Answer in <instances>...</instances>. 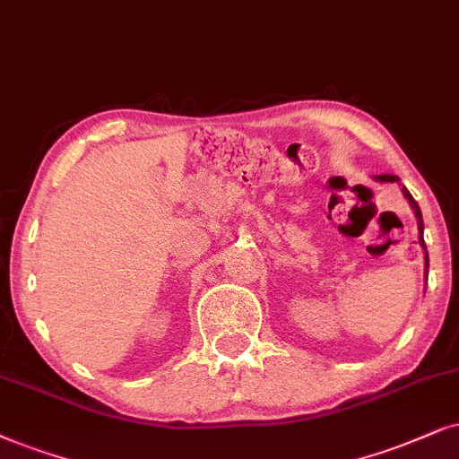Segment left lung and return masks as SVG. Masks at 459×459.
Segmentation results:
<instances>
[{"label":"left lung","mask_w":459,"mask_h":459,"mask_svg":"<svg viewBox=\"0 0 459 459\" xmlns=\"http://www.w3.org/2000/svg\"><path fill=\"white\" fill-rule=\"evenodd\" d=\"M374 180H377V182H399V185H401L399 176H393V174L374 176ZM401 191H403V195H405V199L409 201V205H411L415 218H418V241H420V246L424 247V274H426V281H429V252H426V243H424V220H421L420 205H418V201H415V199L411 197V193H409L405 186H403Z\"/></svg>","instance_id":"1"}]
</instances>
